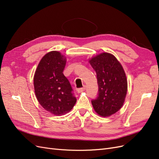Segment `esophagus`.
<instances>
[{
    "label": "esophagus",
    "instance_id": "obj_1",
    "mask_svg": "<svg viewBox=\"0 0 159 159\" xmlns=\"http://www.w3.org/2000/svg\"><path fill=\"white\" fill-rule=\"evenodd\" d=\"M85 90V88L84 87L82 88H80V89H77V91H78V93H81V92H84V91Z\"/></svg>",
    "mask_w": 159,
    "mask_h": 159
}]
</instances>
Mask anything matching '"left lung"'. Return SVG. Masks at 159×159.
Returning <instances> with one entry per match:
<instances>
[{"mask_svg": "<svg viewBox=\"0 0 159 159\" xmlns=\"http://www.w3.org/2000/svg\"><path fill=\"white\" fill-rule=\"evenodd\" d=\"M89 63L97 74L98 95L91 101L95 112L109 117L121 109L127 91V81L121 64L113 55L102 53Z\"/></svg>", "mask_w": 159, "mask_h": 159, "instance_id": "8db88e82", "label": "left lung"}]
</instances>
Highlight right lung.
<instances>
[{
  "label": "right lung",
  "instance_id": "obj_1",
  "mask_svg": "<svg viewBox=\"0 0 159 159\" xmlns=\"http://www.w3.org/2000/svg\"><path fill=\"white\" fill-rule=\"evenodd\" d=\"M66 58L57 51L42 57L34 76V86L38 102L54 115L70 111L76 103L70 83L63 71Z\"/></svg>",
  "mask_w": 159,
  "mask_h": 159
}]
</instances>
